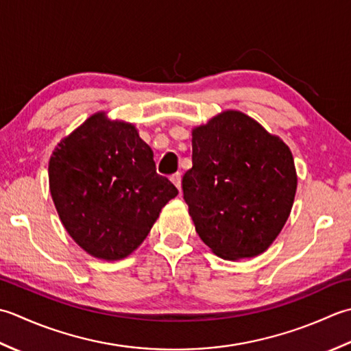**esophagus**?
<instances>
[{"label": "esophagus", "instance_id": "1", "mask_svg": "<svg viewBox=\"0 0 351 351\" xmlns=\"http://www.w3.org/2000/svg\"><path fill=\"white\" fill-rule=\"evenodd\" d=\"M171 182H173L174 183V186H176V188L178 189V191H180L182 189V176L180 174H174V176H171Z\"/></svg>", "mask_w": 351, "mask_h": 351}]
</instances>
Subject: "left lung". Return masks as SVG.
I'll list each match as a JSON object with an SVG mask.
<instances>
[{
    "label": "left lung",
    "mask_w": 351,
    "mask_h": 351,
    "mask_svg": "<svg viewBox=\"0 0 351 351\" xmlns=\"http://www.w3.org/2000/svg\"><path fill=\"white\" fill-rule=\"evenodd\" d=\"M183 197L204 244L227 261L267 252L289 218L297 171L289 147L239 110L192 128Z\"/></svg>",
    "instance_id": "obj_1"
}]
</instances>
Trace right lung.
<instances>
[{"label":"right lung","mask_w":351,"mask_h":351,"mask_svg":"<svg viewBox=\"0 0 351 351\" xmlns=\"http://www.w3.org/2000/svg\"><path fill=\"white\" fill-rule=\"evenodd\" d=\"M153 149L132 123L97 112L49 157L56 210L71 238L101 261L130 256L178 191L157 176Z\"/></svg>","instance_id":"add662e5"}]
</instances>
